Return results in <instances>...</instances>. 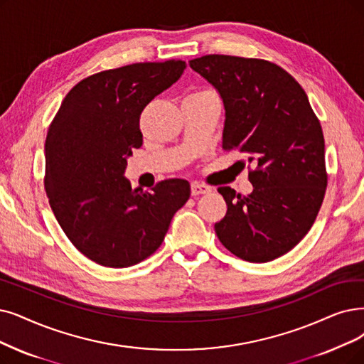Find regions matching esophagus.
Segmentation results:
<instances>
[{
    "label": "esophagus",
    "instance_id": "34e87169",
    "mask_svg": "<svg viewBox=\"0 0 364 364\" xmlns=\"http://www.w3.org/2000/svg\"><path fill=\"white\" fill-rule=\"evenodd\" d=\"M208 193H210V186H208L205 183H198V182H193L191 183V194L193 196L208 194Z\"/></svg>",
    "mask_w": 364,
    "mask_h": 364
}]
</instances>
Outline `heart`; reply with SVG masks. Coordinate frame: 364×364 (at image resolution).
I'll return each instance as SVG.
<instances>
[{"label": "heart", "mask_w": 364, "mask_h": 364, "mask_svg": "<svg viewBox=\"0 0 364 364\" xmlns=\"http://www.w3.org/2000/svg\"><path fill=\"white\" fill-rule=\"evenodd\" d=\"M209 95H215V92L208 88H194L188 92L185 98H197V97H209Z\"/></svg>", "instance_id": "obj_1"}]
</instances>
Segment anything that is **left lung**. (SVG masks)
<instances>
[{"instance_id":"8db88e82","label":"left lung","mask_w":364,"mask_h":364,"mask_svg":"<svg viewBox=\"0 0 364 364\" xmlns=\"http://www.w3.org/2000/svg\"><path fill=\"white\" fill-rule=\"evenodd\" d=\"M190 67L221 94L223 149L246 156L254 186L250 196L218 188L227 213L215 224L216 236L242 259L272 261L308 235L323 205L327 170L321 124L300 83L270 61L205 55Z\"/></svg>"}]
</instances>
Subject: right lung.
I'll return each instance as SVG.
<instances>
[{"label":"right lung","instance_id":"add662e5","mask_svg":"<svg viewBox=\"0 0 364 364\" xmlns=\"http://www.w3.org/2000/svg\"><path fill=\"white\" fill-rule=\"evenodd\" d=\"M185 67L168 60L95 73L73 86L49 127V205L70 242L97 264L121 269L152 255L191 196L185 179L143 191L124 178L127 158L143 143V109Z\"/></svg>","mask_w":364,"mask_h":364}]
</instances>
